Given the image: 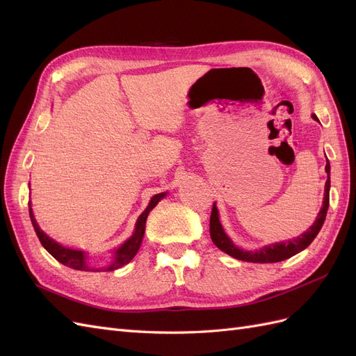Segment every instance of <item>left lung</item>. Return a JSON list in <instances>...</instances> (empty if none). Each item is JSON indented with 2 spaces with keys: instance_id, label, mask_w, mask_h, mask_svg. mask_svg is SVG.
<instances>
[{
  "instance_id": "left-lung-1",
  "label": "left lung",
  "mask_w": 356,
  "mask_h": 356,
  "mask_svg": "<svg viewBox=\"0 0 356 356\" xmlns=\"http://www.w3.org/2000/svg\"><path fill=\"white\" fill-rule=\"evenodd\" d=\"M312 117H314L316 122H319L315 114ZM325 170L328 174V178L325 182L324 203H322V208L318 213V218H316L315 224L312 225V227L306 233L298 236V238H296L293 241H288V242L268 245V246H264L263 250H258V251H243V250H241V248L236 246L229 239V236L224 233L220 218H218V211H217V208H215V203H213L212 212H211V220H209V233H211L212 242L217 245V248H220L222 252L232 255L233 258H238V260L250 261V263H277V261L286 260V258L298 254L300 251H303L305 248H307L312 242H314V239L316 238V234L319 233L322 224H324L325 217H327V211H328V204H330V161L328 160L325 165Z\"/></svg>"
}]
</instances>
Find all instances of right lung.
I'll use <instances>...</instances> for the list:
<instances>
[{"label": "right lung", "mask_w": 356, "mask_h": 356, "mask_svg": "<svg viewBox=\"0 0 356 356\" xmlns=\"http://www.w3.org/2000/svg\"><path fill=\"white\" fill-rule=\"evenodd\" d=\"M163 197H165V193H160V195H156V196L152 197V200H149V203H148L147 209L141 215H139V218L136 221L135 233L132 234V238H129L120 248H118V250L115 251V257H114L113 264L108 266V267H105L104 272H111V270H115V268H120L122 266H124V264H127L129 261H131L132 258L136 255L139 246H141L143 238H144L145 221H147L148 213L159 203V200L163 199ZM29 217H31L32 225H34V230H35V233L38 236L41 245L44 246L46 251L51 257H55L59 263L65 264V266H68L71 268H75V270H90V272L101 270V268H89L88 267V263H86L84 252L77 251V250H70V248L62 246L58 242L50 239L44 232L40 230L38 224H37V221L34 218V213H32V209H31V202H29Z\"/></svg>", "instance_id": "obj_1"}]
</instances>
